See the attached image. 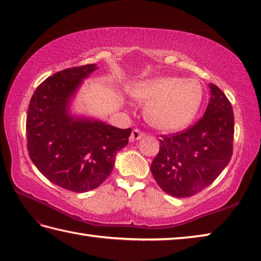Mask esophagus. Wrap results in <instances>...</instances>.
I'll use <instances>...</instances> for the list:
<instances>
[{
    "label": "esophagus",
    "mask_w": 261,
    "mask_h": 261,
    "mask_svg": "<svg viewBox=\"0 0 261 261\" xmlns=\"http://www.w3.org/2000/svg\"><path fill=\"white\" fill-rule=\"evenodd\" d=\"M144 136H145V134H144V132H142L141 130H139V129H134V130H132V132H131L130 140H131V141H135V140L140 139V138H142Z\"/></svg>",
    "instance_id": "1"
}]
</instances>
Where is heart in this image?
I'll return each mask as SVG.
<instances>
[{
    "label": "heart",
    "mask_w": 261,
    "mask_h": 261,
    "mask_svg": "<svg viewBox=\"0 0 261 261\" xmlns=\"http://www.w3.org/2000/svg\"><path fill=\"white\" fill-rule=\"evenodd\" d=\"M132 95L146 104V119L163 131L181 130L191 123L202 101V87L196 79L163 76L137 85Z\"/></svg>",
    "instance_id": "1"
}]
</instances>
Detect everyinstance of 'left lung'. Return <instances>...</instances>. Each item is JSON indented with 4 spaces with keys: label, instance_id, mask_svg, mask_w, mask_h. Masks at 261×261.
I'll list each match as a JSON object with an SVG mask.
<instances>
[{
    "label": "left lung",
    "instance_id": "left-lung-1",
    "mask_svg": "<svg viewBox=\"0 0 261 261\" xmlns=\"http://www.w3.org/2000/svg\"><path fill=\"white\" fill-rule=\"evenodd\" d=\"M211 100L197 123L172 135H161L152 161V176L162 190L176 198L195 196L209 187L233 154L234 114L231 101L211 84Z\"/></svg>",
    "mask_w": 261,
    "mask_h": 261
}]
</instances>
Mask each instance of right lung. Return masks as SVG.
Here are the masks:
<instances>
[{"instance_id": "1", "label": "right lung", "mask_w": 261, "mask_h": 261, "mask_svg": "<svg viewBox=\"0 0 261 261\" xmlns=\"http://www.w3.org/2000/svg\"><path fill=\"white\" fill-rule=\"evenodd\" d=\"M96 69V64H87L48 76L35 90L27 112L30 160L50 182L73 192L93 190L105 181L131 134L130 127L69 115L71 96Z\"/></svg>"}]
</instances>
